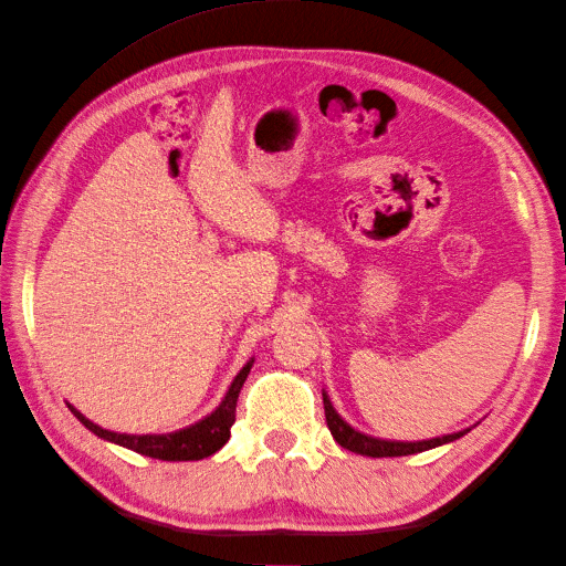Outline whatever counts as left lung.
<instances>
[{"label":"left lung","mask_w":566,"mask_h":566,"mask_svg":"<svg viewBox=\"0 0 566 566\" xmlns=\"http://www.w3.org/2000/svg\"><path fill=\"white\" fill-rule=\"evenodd\" d=\"M323 408H325V422H328V430L335 437L342 449L370 455V458H394V455H410V453H420L427 449L441 447V443H449L460 439L462 434H468L470 430H462L455 434L447 437H437V439H427V441H385V439H375L368 434H361L349 422L339 418L337 410L331 403V397L323 391Z\"/></svg>","instance_id":"8db88e82"}]
</instances>
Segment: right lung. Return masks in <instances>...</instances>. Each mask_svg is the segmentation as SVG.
<instances>
[{"instance_id":"obj_1","label":"right lung","mask_w":566,"mask_h":566,"mask_svg":"<svg viewBox=\"0 0 566 566\" xmlns=\"http://www.w3.org/2000/svg\"><path fill=\"white\" fill-rule=\"evenodd\" d=\"M252 368V361L243 366V370L235 375V380L231 382L227 397L221 399V403L212 410L208 418L198 420L191 427H184L179 432H169V434H117L111 430H104V427L94 424L92 420L84 418L80 410H75L71 403V413L87 427L90 432L96 437L117 443V447L132 449L142 455L148 458H158V460H202L212 453H217L231 437V424L235 422V403H238V394H241V387L248 378V373Z\"/></svg>"}]
</instances>
